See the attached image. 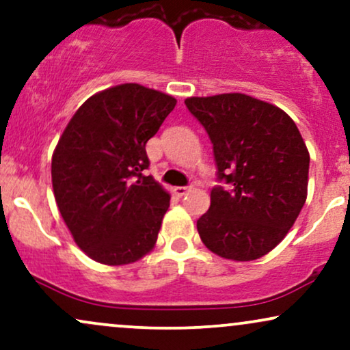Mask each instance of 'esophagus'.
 I'll return each mask as SVG.
<instances>
[{
  "mask_svg": "<svg viewBox=\"0 0 350 350\" xmlns=\"http://www.w3.org/2000/svg\"><path fill=\"white\" fill-rule=\"evenodd\" d=\"M190 190H191V187H175L174 188L176 196H185Z\"/></svg>",
  "mask_w": 350,
  "mask_h": 350,
  "instance_id": "1",
  "label": "esophagus"
}]
</instances>
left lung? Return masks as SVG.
Returning a JSON list of instances; mask_svg holds the SVG:
<instances>
[{"mask_svg": "<svg viewBox=\"0 0 350 350\" xmlns=\"http://www.w3.org/2000/svg\"><path fill=\"white\" fill-rule=\"evenodd\" d=\"M215 152L217 182L196 228L219 257L256 260L280 244L306 201L310 154L285 111L242 93L187 98Z\"/></svg>", "mask_w": 350, "mask_h": 350, "instance_id": "obj_1", "label": "left lung"}]
</instances>
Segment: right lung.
I'll return each instance as SVG.
<instances>
[{"mask_svg": "<svg viewBox=\"0 0 350 350\" xmlns=\"http://www.w3.org/2000/svg\"><path fill=\"white\" fill-rule=\"evenodd\" d=\"M176 105L137 83L93 94L52 155L57 206L77 245L105 265L133 264L157 241L170 195L152 176L146 144Z\"/></svg>", "mask_w": 350, "mask_h": 350, "instance_id": "add662e5", "label": "right lung"}]
</instances>
